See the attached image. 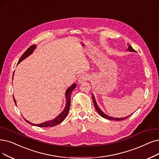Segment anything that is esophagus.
Wrapping results in <instances>:
<instances>
[{
	"mask_svg": "<svg viewBox=\"0 0 159 159\" xmlns=\"http://www.w3.org/2000/svg\"><path fill=\"white\" fill-rule=\"evenodd\" d=\"M88 80V76L87 75L83 74L80 76V78H78V83L81 84V83H83L85 81Z\"/></svg>",
	"mask_w": 159,
	"mask_h": 159,
	"instance_id": "obj_1",
	"label": "esophagus"
}]
</instances>
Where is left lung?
Returning a JSON list of instances; mask_svg holds the SVG:
<instances>
[{
  "mask_svg": "<svg viewBox=\"0 0 159 159\" xmlns=\"http://www.w3.org/2000/svg\"><path fill=\"white\" fill-rule=\"evenodd\" d=\"M126 50L129 51V52H136V51H135L134 49H133V48L129 45V44H128V48L126 49ZM92 98H93V103H94V105L95 109H96V110L97 111V112L98 113V114H99V115H100L101 117H104V118H105V119H109V120H123V119H126V118H128L129 117H130V116H131V115H130V116H126V117H121V118L113 117H110V116H107V114L104 113L101 110V109L100 108V107H98V106L97 105V101H96V100H95V98H94V97L93 94H92Z\"/></svg>",
  "mask_w": 159,
  "mask_h": 159,
  "instance_id": "obj_1",
  "label": "left lung"
}]
</instances>
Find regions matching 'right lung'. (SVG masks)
<instances>
[{
  "mask_svg": "<svg viewBox=\"0 0 159 159\" xmlns=\"http://www.w3.org/2000/svg\"><path fill=\"white\" fill-rule=\"evenodd\" d=\"M36 48V45L34 44V45L31 46L30 47H29L27 50L25 52L22 56L21 57L20 59L18 61V64L20 62H21L23 60H24L25 59H26L27 57L29 55H30L32 53H33V52L34 51V49ZM13 77H14V74H13ZM76 87V84H73L70 87H68L66 92H65V97H66V105H65V109L63 110V111L59 113V115L58 116H57L55 118H54L52 120H48V121L46 122H43L42 123L40 124H34V123H32L30 122H29V120H26L25 119H24L26 121L32 125H34V126H39V127H52V126H54L57 125L58 124L61 123V122H62L64 119H65V117H66V116L68 115V111H69V109H70V98H71V93L73 91V90ZM14 102L16 105V100L14 97Z\"/></svg>",
  "mask_w": 159,
  "mask_h": 159,
  "instance_id": "1",
  "label": "right lung"
}]
</instances>
